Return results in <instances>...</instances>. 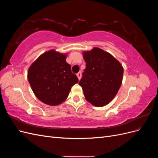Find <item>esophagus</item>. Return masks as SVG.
<instances>
[{
	"label": "esophagus",
	"mask_w": 158,
	"mask_h": 158,
	"mask_svg": "<svg viewBox=\"0 0 158 158\" xmlns=\"http://www.w3.org/2000/svg\"><path fill=\"white\" fill-rule=\"evenodd\" d=\"M76 76H77L78 80H80L81 78V76H82V75H81V72H79L78 73L76 74Z\"/></svg>",
	"instance_id": "esophagus-1"
}]
</instances>
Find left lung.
<instances>
[{
  "mask_svg": "<svg viewBox=\"0 0 158 158\" xmlns=\"http://www.w3.org/2000/svg\"><path fill=\"white\" fill-rule=\"evenodd\" d=\"M83 55L86 67L78 84L85 98L94 106H106L121 87L123 66L111 54L98 47L84 52Z\"/></svg>",
  "mask_w": 158,
  "mask_h": 158,
  "instance_id": "8db88e82",
  "label": "left lung"
}]
</instances>
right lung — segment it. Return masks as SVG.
Instances as JSON below:
<instances>
[{"instance_id": "obj_1", "label": "right lung", "mask_w": 158, "mask_h": 158, "mask_svg": "<svg viewBox=\"0 0 158 158\" xmlns=\"http://www.w3.org/2000/svg\"><path fill=\"white\" fill-rule=\"evenodd\" d=\"M66 55L51 50L44 52L29 68L27 79L35 96L49 106H57L67 98L71 88L78 82L66 63Z\"/></svg>"}]
</instances>
